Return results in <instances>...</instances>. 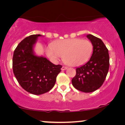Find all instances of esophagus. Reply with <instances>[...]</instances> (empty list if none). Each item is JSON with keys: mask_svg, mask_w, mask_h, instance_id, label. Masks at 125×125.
<instances>
[{"mask_svg": "<svg viewBox=\"0 0 125 125\" xmlns=\"http://www.w3.org/2000/svg\"><path fill=\"white\" fill-rule=\"evenodd\" d=\"M67 67H65V66H62V68H61V70H62V71H64V70H67Z\"/></svg>", "mask_w": 125, "mask_h": 125, "instance_id": "obj_1", "label": "esophagus"}]
</instances>
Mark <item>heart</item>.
I'll return each instance as SVG.
<instances>
[{"instance_id": "b5f03b06", "label": "heart", "mask_w": 125, "mask_h": 125, "mask_svg": "<svg viewBox=\"0 0 125 125\" xmlns=\"http://www.w3.org/2000/svg\"><path fill=\"white\" fill-rule=\"evenodd\" d=\"M93 46L88 40L70 39L57 40L45 50L47 55L52 61L62 57L67 65L75 67L84 64L91 55Z\"/></svg>"}]
</instances>
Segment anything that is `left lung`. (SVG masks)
<instances>
[{"instance_id": "left-lung-1", "label": "left lung", "mask_w": 125, "mask_h": 125, "mask_svg": "<svg viewBox=\"0 0 125 125\" xmlns=\"http://www.w3.org/2000/svg\"><path fill=\"white\" fill-rule=\"evenodd\" d=\"M86 37L93 45L90 60L76 68V75L72 79L75 88L83 92H92L101 87L105 81L109 67L108 50L102 40L92 34Z\"/></svg>"}]
</instances>
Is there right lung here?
<instances>
[{"instance_id": "obj_1", "label": "right lung", "mask_w": 125, "mask_h": 125, "mask_svg": "<svg viewBox=\"0 0 125 125\" xmlns=\"http://www.w3.org/2000/svg\"><path fill=\"white\" fill-rule=\"evenodd\" d=\"M41 36L33 34L25 38L16 48L13 57V71L17 81L24 90L34 95L51 90L62 68L35 54L34 47Z\"/></svg>"}]
</instances>
